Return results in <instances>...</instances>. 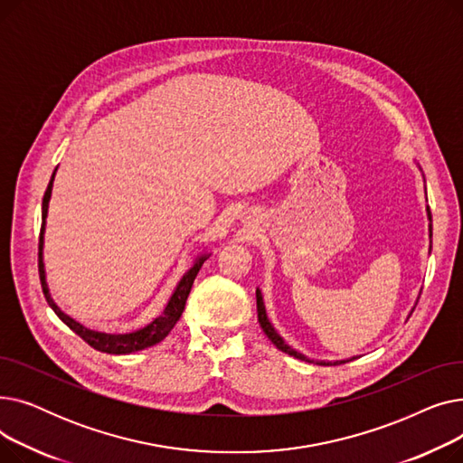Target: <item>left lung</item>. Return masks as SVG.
Here are the masks:
<instances>
[{"label": "left lung", "mask_w": 463, "mask_h": 463, "mask_svg": "<svg viewBox=\"0 0 463 463\" xmlns=\"http://www.w3.org/2000/svg\"><path fill=\"white\" fill-rule=\"evenodd\" d=\"M426 213H428V222H430L428 227H430V240H431V212H430V208H426ZM430 251H431V241H430ZM411 313H412V309H411ZM257 315H259L260 328L264 330V334L269 335L270 342H272L279 351H283V353H287V354H290V356H295V358H298V360H304V362H313V360L307 358L306 354L298 353L297 349H293L288 344H285V339L278 334V330L274 328V325H272L270 319H269V313H266V306H264V298H262V290H260L259 287H257ZM351 360H354V356L345 358V360H334V362L317 360L315 364H319V366H339V364H345V362H351Z\"/></svg>", "instance_id": "left-lung-1"}]
</instances>
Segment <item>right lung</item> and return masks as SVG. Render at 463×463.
<instances>
[{
  "label": "right lung",
  "instance_id": "right-lung-1",
  "mask_svg": "<svg viewBox=\"0 0 463 463\" xmlns=\"http://www.w3.org/2000/svg\"><path fill=\"white\" fill-rule=\"evenodd\" d=\"M56 170L54 168L51 184H48L46 191H44V197H43V225H41V236H39V274H41V285H43V293L44 298L54 309V313L58 317L72 330L75 334H79L88 345H91L93 349L101 351V353H109V354H129L135 351H142V349H148L168 335V332L175 328V325L180 321L184 307H185V300L191 293V287L194 278H197L201 266L204 264V260L212 255L210 251L199 253L194 257L191 269L180 278V281L176 283L173 295H170L165 309L161 311L159 317H156L150 325H146L138 330L128 332V334H107V332H97L91 328H86L84 325H80L79 321H75L72 317H69L67 313L61 311V307L54 302L52 295H51V288H48L46 283V270H44V231H46V217H48V203H51L52 197V185H54V178H56Z\"/></svg>",
  "mask_w": 463,
  "mask_h": 463
}]
</instances>
